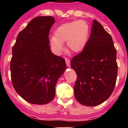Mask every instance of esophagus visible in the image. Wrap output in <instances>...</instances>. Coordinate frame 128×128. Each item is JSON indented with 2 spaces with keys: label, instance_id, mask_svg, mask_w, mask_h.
I'll use <instances>...</instances> for the list:
<instances>
[{
  "label": "esophagus",
  "instance_id": "34e87169",
  "mask_svg": "<svg viewBox=\"0 0 128 128\" xmlns=\"http://www.w3.org/2000/svg\"><path fill=\"white\" fill-rule=\"evenodd\" d=\"M65 61H66V66H68V67H70V60L69 58H66L65 59Z\"/></svg>",
  "mask_w": 128,
  "mask_h": 128
}]
</instances>
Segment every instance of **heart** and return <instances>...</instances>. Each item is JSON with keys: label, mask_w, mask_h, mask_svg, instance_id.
Listing matches in <instances>:
<instances>
[{"label": "heart", "mask_w": 128, "mask_h": 128, "mask_svg": "<svg viewBox=\"0 0 128 128\" xmlns=\"http://www.w3.org/2000/svg\"><path fill=\"white\" fill-rule=\"evenodd\" d=\"M90 34V27L85 20H80L60 25L54 30V36L50 38V44L56 54L64 50L63 42H66L68 50L75 53L85 48Z\"/></svg>", "instance_id": "1"}]
</instances>
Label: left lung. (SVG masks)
I'll return each mask as SVG.
<instances>
[{
  "label": "left lung",
  "instance_id": "1",
  "mask_svg": "<svg viewBox=\"0 0 128 128\" xmlns=\"http://www.w3.org/2000/svg\"><path fill=\"white\" fill-rule=\"evenodd\" d=\"M116 54L110 34L94 20L85 48L74 56L70 63L77 74L74 92L78 102L95 106L111 96L117 79Z\"/></svg>",
  "mask_w": 128,
  "mask_h": 128
}]
</instances>
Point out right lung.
Masks as SVG:
<instances>
[{
  "mask_svg": "<svg viewBox=\"0 0 128 128\" xmlns=\"http://www.w3.org/2000/svg\"><path fill=\"white\" fill-rule=\"evenodd\" d=\"M54 17L38 16L18 35L10 60L11 80L23 99L46 104L54 99L58 78L66 70L64 58L52 54L49 32Z\"/></svg>",
  "mask_w": 128,
  "mask_h": 128,
  "instance_id": "obj_1",
  "label": "right lung"
}]
</instances>
